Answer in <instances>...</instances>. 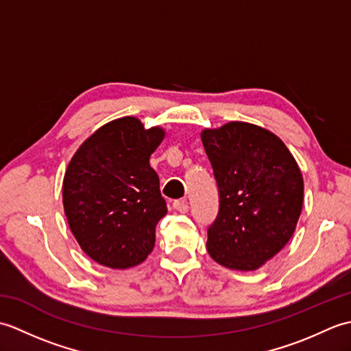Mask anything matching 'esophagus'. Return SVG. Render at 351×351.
<instances>
[{"label":"esophagus","instance_id":"esophagus-1","mask_svg":"<svg viewBox=\"0 0 351 351\" xmlns=\"http://www.w3.org/2000/svg\"><path fill=\"white\" fill-rule=\"evenodd\" d=\"M173 208H175L178 213H181V214L189 213V204L185 202V200H175Z\"/></svg>","mask_w":351,"mask_h":351}]
</instances>
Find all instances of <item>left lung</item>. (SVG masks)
I'll use <instances>...</instances> for the list:
<instances>
[{"label": "left lung", "instance_id": "8db88e82", "mask_svg": "<svg viewBox=\"0 0 351 351\" xmlns=\"http://www.w3.org/2000/svg\"><path fill=\"white\" fill-rule=\"evenodd\" d=\"M200 138L220 195L208 253L229 270H258L295 230L303 206L299 164L276 134L253 123L205 128Z\"/></svg>", "mask_w": 351, "mask_h": 351}]
</instances>
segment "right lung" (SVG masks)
Wrapping results in <instances>:
<instances>
[{
    "mask_svg": "<svg viewBox=\"0 0 351 351\" xmlns=\"http://www.w3.org/2000/svg\"><path fill=\"white\" fill-rule=\"evenodd\" d=\"M166 131L140 119H114L87 137L63 178V208L80 247L108 268L136 267L155 244L167 214L160 178L149 158Z\"/></svg>",
    "mask_w": 351,
    "mask_h": 351,
    "instance_id": "1",
    "label": "right lung"
}]
</instances>
